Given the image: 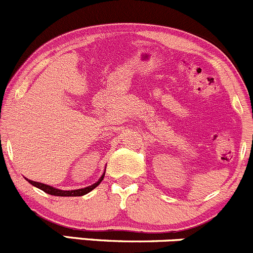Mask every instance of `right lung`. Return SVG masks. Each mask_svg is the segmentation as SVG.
Returning a JSON list of instances; mask_svg holds the SVG:
<instances>
[{
    "label": "right lung",
    "instance_id": "1",
    "mask_svg": "<svg viewBox=\"0 0 253 253\" xmlns=\"http://www.w3.org/2000/svg\"><path fill=\"white\" fill-rule=\"evenodd\" d=\"M103 178H105V173L101 175V178L98 179V181H96L95 184L90 185V186L87 187H84V189H78V190H59V189H56V187L53 186H49V185H46V184H42V183H39V181H33V180H29V179H27L28 181L31 185H34L35 187H38V189L42 190V191H45L46 194H49V195H53V196H83V195H86L87 192L92 191L93 189H95L96 186H98L100 185L101 181L103 180Z\"/></svg>",
    "mask_w": 253,
    "mask_h": 253
}]
</instances>
